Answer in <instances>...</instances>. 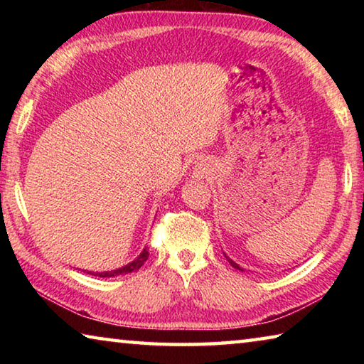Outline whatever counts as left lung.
<instances>
[{
  "label": "left lung",
  "instance_id": "obj_1",
  "mask_svg": "<svg viewBox=\"0 0 364 364\" xmlns=\"http://www.w3.org/2000/svg\"><path fill=\"white\" fill-rule=\"evenodd\" d=\"M225 257H226V255H225ZM226 258H228V262H230V263H231V267H232V268H236V269H239V271H244V269H242L241 267H239V264H237V263H234V262L231 260V258H230V257H226Z\"/></svg>",
  "mask_w": 364,
  "mask_h": 364
}]
</instances>
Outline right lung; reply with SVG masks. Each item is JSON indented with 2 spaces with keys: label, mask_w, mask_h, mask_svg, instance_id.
Listing matches in <instances>:
<instances>
[{
  "label": "right lung",
  "mask_w": 364,
  "mask_h": 364,
  "mask_svg": "<svg viewBox=\"0 0 364 364\" xmlns=\"http://www.w3.org/2000/svg\"><path fill=\"white\" fill-rule=\"evenodd\" d=\"M147 257H149V250L147 247L143 249V252L134 258L133 262H130L125 267L122 268H117V269H110V271H86L88 274H93V276H100V278H114V276H120V274H128V273H133V271H138L141 267H143L144 262L147 260Z\"/></svg>",
  "instance_id": "obj_1"
}]
</instances>
